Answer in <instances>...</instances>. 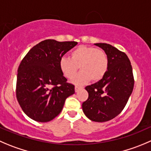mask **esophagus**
<instances>
[{
    "mask_svg": "<svg viewBox=\"0 0 151 151\" xmlns=\"http://www.w3.org/2000/svg\"><path fill=\"white\" fill-rule=\"evenodd\" d=\"M82 88L81 87H80V86H75V88H74V89H75V92H78L80 90V89H81Z\"/></svg>",
    "mask_w": 151,
    "mask_h": 151,
    "instance_id": "1",
    "label": "esophagus"
}]
</instances>
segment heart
<instances>
[{
  "mask_svg": "<svg viewBox=\"0 0 151 151\" xmlns=\"http://www.w3.org/2000/svg\"><path fill=\"white\" fill-rule=\"evenodd\" d=\"M109 60L107 54L95 47L80 46L71 51V58L62 57L59 60V68L67 79H71L80 67L81 72L73 80L75 84L83 85L91 80L97 82L107 73Z\"/></svg>",
  "mask_w": 151,
  "mask_h": 151,
  "instance_id": "1",
  "label": "heart"
}]
</instances>
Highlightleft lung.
Listing matches in <instances>:
<instances>
[{"mask_svg":"<svg viewBox=\"0 0 151 151\" xmlns=\"http://www.w3.org/2000/svg\"><path fill=\"white\" fill-rule=\"evenodd\" d=\"M105 51L109 60L103 78L88 86V98L82 105L85 115L93 122L109 121L119 115L133 91L134 79L126 54L107 43H95Z\"/></svg>","mask_w":151,"mask_h":151,"instance_id":"1","label":"left lung"}]
</instances>
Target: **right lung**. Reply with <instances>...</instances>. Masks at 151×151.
<instances>
[{
	"instance_id": "1",
	"label": "right lung",
	"mask_w": 151,
	"mask_h": 151,
	"mask_svg": "<svg viewBox=\"0 0 151 151\" xmlns=\"http://www.w3.org/2000/svg\"><path fill=\"white\" fill-rule=\"evenodd\" d=\"M77 44L75 41L45 40L29 50L17 69L16 96L23 112L33 120L46 122L55 119L74 86L67 83L59 60Z\"/></svg>"
}]
</instances>
